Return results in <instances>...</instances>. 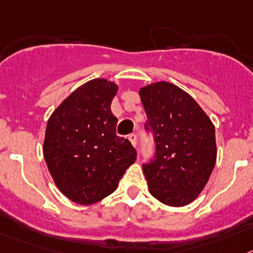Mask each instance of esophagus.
<instances>
[{
	"instance_id": "34e87169",
	"label": "esophagus",
	"mask_w": 253,
	"mask_h": 253,
	"mask_svg": "<svg viewBox=\"0 0 253 253\" xmlns=\"http://www.w3.org/2000/svg\"><path fill=\"white\" fill-rule=\"evenodd\" d=\"M128 139L131 142V145L134 146V147H135V146H137V134H134V133H131V134L128 135Z\"/></svg>"
}]
</instances>
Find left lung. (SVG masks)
Segmentation results:
<instances>
[{
  "label": "left lung",
  "instance_id": "left-lung-1",
  "mask_svg": "<svg viewBox=\"0 0 253 253\" xmlns=\"http://www.w3.org/2000/svg\"><path fill=\"white\" fill-rule=\"evenodd\" d=\"M145 129L155 142L154 159L142 166L152 197L172 207L191 203L216 164L214 126L186 91L170 83L139 90Z\"/></svg>",
  "mask_w": 253,
  "mask_h": 253
}]
</instances>
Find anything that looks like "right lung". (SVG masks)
<instances>
[{
  "label": "right lung",
  "mask_w": 253,
  "mask_h": 253,
  "mask_svg": "<svg viewBox=\"0 0 253 253\" xmlns=\"http://www.w3.org/2000/svg\"><path fill=\"white\" fill-rule=\"evenodd\" d=\"M116 84L91 80L67 97L47 122L43 158L58 189L79 204L97 203L112 194L137 151L116 135L111 112Z\"/></svg>",
  "instance_id": "right-lung-1"
}]
</instances>
